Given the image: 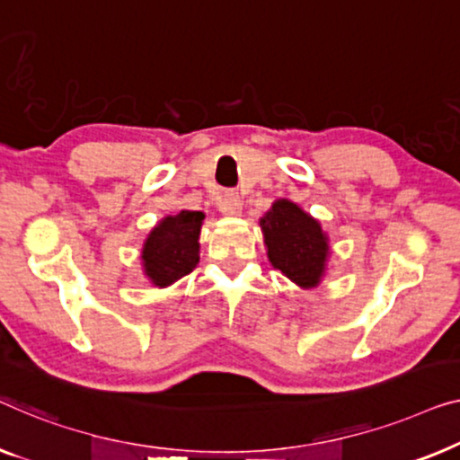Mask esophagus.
<instances>
[{"label":"esophagus","mask_w":460,"mask_h":460,"mask_svg":"<svg viewBox=\"0 0 460 460\" xmlns=\"http://www.w3.org/2000/svg\"><path fill=\"white\" fill-rule=\"evenodd\" d=\"M242 196L233 190L225 191L221 199H218V208H221L225 215H239V212H242Z\"/></svg>","instance_id":"34e87169"}]
</instances>
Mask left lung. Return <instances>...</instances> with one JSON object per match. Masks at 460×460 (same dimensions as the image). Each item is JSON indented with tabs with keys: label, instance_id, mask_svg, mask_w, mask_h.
Wrapping results in <instances>:
<instances>
[{
	"label": "left lung",
	"instance_id": "obj_1",
	"mask_svg": "<svg viewBox=\"0 0 460 460\" xmlns=\"http://www.w3.org/2000/svg\"><path fill=\"white\" fill-rule=\"evenodd\" d=\"M269 261L302 288L316 286L329 254L321 225L288 199L273 204L261 221Z\"/></svg>",
	"mask_w": 460,
	"mask_h": 460
}]
</instances>
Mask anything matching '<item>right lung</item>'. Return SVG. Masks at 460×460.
Wrapping results in <instances>:
<instances>
[{"label": "right lung", "mask_w": 460, "mask_h": 460, "mask_svg": "<svg viewBox=\"0 0 460 460\" xmlns=\"http://www.w3.org/2000/svg\"><path fill=\"white\" fill-rule=\"evenodd\" d=\"M202 221V212L181 210L179 215L166 217L150 233L141 252V261L154 286H171L196 269L199 261L198 237Z\"/></svg>", "instance_id": "add662e5"}]
</instances>
